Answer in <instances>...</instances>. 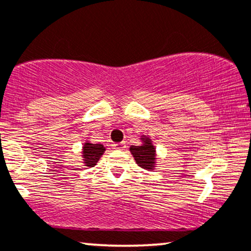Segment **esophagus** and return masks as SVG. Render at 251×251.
Returning <instances> with one entry per match:
<instances>
[{"mask_svg":"<svg viewBox=\"0 0 251 251\" xmlns=\"http://www.w3.org/2000/svg\"><path fill=\"white\" fill-rule=\"evenodd\" d=\"M126 147V144L124 143H117V144H113V149H116V150H124Z\"/></svg>","mask_w":251,"mask_h":251,"instance_id":"esophagus-1","label":"esophagus"}]
</instances>
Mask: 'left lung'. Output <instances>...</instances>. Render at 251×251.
I'll return each mask as SVG.
<instances>
[{
	"instance_id": "1",
	"label": "left lung",
	"mask_w": 251,
	"mask_h": 251,
	"mask_svg": "<svg viewBox=\"0 0 251 251\" xmlns=\"http://www.w3.org/2000/svg\"><path fill=\"white\" fill-rule=\"evenodd\" d=\"M129 151H131L135 161L140 167L152 170L155 160V149L149 139H146L145 144L141 146H131Z\"/></svg>"
}]
</instances>
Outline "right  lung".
Instances as JSON below:
<instances>
[{
  "instance_id": "1",
  "label": "right lung",
  "mask_w": 251,
  "mask_h": 251,
  "mask_svg": "<svg viewBox=\"0 0 251 251\" xmlns=\"http://www.w3.org/2000/svg\"><path fill=\"white\" fill-rule=\"evenodd\" d=\"M104 146L99 144L86 143L83 147V158L87 167H93L104 153Z\"/></svg>"
}]
</instances>
